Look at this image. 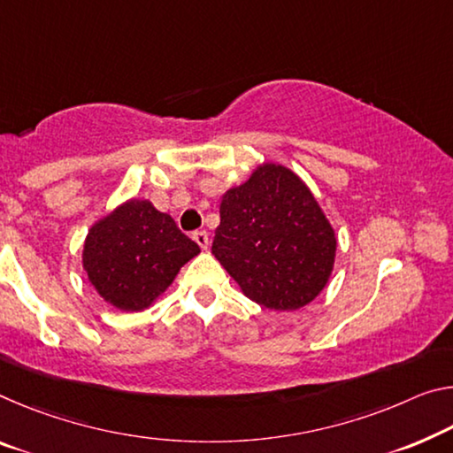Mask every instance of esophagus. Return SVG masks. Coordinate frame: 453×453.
<instances>
[{
    "label": "esophagus",
    "mask_w": 453,
    "mask_h": 453,
    "mask_svg": "<svg viewBox=\"0 0 453 453\" xmlns=\"http://www.w3.org/2000/svg\"><path fill=\"white\" fill-rule=\"evenodd\" d=\"M193 240H196L197 246L201 250H207V246H210V234L205 232V229H199V232H193Z\"/></svg>",
    "instance_id": "34e87169"
}]
</instances>
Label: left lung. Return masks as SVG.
<instances>
[{"mask_svg": "<svg viewBox=\"0 0 453 453\" xmlns=\"http://www.w3.org/2000/svg\"><path fill=\"white\" fill-rule=\"evenodd\" d=\"M334 229L296 173L264 163L226 191L211 254L250 300L298 311L325 288L334 265Z\"/></svg>", "mask_w": 453, "mask_h": 453, "instance_id": "obj_1", "label": "left lung"}]
</instances>
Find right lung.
I'll return each mask as SVG.
<instances>
[{"label": "right lung", "mask_w": 453, "mask_h": 453, "mask_svg": "<svg viewBox=\"0 0 453 453\" xmlns=\"http://www.w3.org/2000/svg\"><path fill=\"white\" fill-rule=\"evenodd\" d=\"M197 254V243L171 215L147 199H128L88 229L82 265L106 303L136 312L153 304Z\"/></svg>", "instance_id": "right-lung-1"}]
</instances>
